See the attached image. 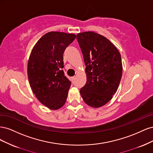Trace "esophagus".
I'll use <instances>...</instances> for the list:
<instances>
[{
  "label": "esophagus",
  "mask_w": 153,
  "mask_h": 153,
  "mask_svg": "<svg viewBox=\"0 0 153 153\" xmlns=\"http://www.w3.org/2000/svg\"><path fill=\"white\" fill-rule=\"evenodd\" d=\"M71 78H72V80H75V78H76V76H73Z\"/></svg>",
  "instance_id": "34e87169"
}]
</instances>
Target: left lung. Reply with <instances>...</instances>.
<instances>
[{
  "label": "left lung",
  "instance_id": "1",
  "mask_svg": "<svg viewBox=\"0 0 153 153\" xmlns=\"http://www.w3.org/2000/svg\"><path fill=\"white\" fill-rule=\"evenodd\" d=\"M76 39L86 66L87 82L80 94L87 105L101 107L118 89L123 73L121 54L107 38L96 32L78 33Z\"/></svg>",
  "mask_w": 153,
  "mask_h": 153
}]
</instances>
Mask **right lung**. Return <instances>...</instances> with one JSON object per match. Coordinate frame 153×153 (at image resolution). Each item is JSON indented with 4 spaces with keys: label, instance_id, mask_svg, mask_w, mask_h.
Segmentation results:
<instances>
[{
    "label": "right lung",
    "instance_id": "obj_1",
    "mask_svg": "<svg viewBox=\"0 0 153 153\" xmlns=\"http://www.w3.org/2000/svg\"><path fill=\"white\" fill-rule=\"evenodd\" d=\"M76 38L74 34L49 32L32 50L27 65L29 84L36 97L51 110L65 104L71 82L64 76L63 53Z\"/></svg>",
    "mask_w": 153,
    "mask_h": 153
}]
</instances>
